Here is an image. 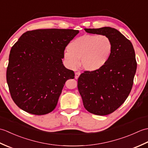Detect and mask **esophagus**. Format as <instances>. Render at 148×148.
<instances>
[{"mask_svg":"<svg viewBox=\"0 0 148 148\" xmlns=\"http://www.w3.org/2000/svg\"><path fill=\"white\" fill-rule=\"evenodd\" d=\"M80 74H81L80 72H75V78H76V79H77V78L79 77V76H80Z\"/></svg>","mask_w":148,"mask_h":148,"instance_id":"obj_1","label":"esophagus"}]
</instances>
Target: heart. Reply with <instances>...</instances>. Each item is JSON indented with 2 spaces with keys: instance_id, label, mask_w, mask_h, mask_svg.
Here are the masks:
<instances>
[{
  "instance_id": "obj_1",
  "label": "heart",
  "mask_w": 148,
  "mask_h": 148,
  "mask_svg": "<svg viewBox=\"0 0 148 148\" xmlns=\"http://www.w3.org/2000/svg\"><path fill=\"white\" fill-rule=\"evenodd\" d=\"M68 48L64 57L69 67H76L81 58L83 69L92 72L101 69L108 61L112 44L106 36L84 34L72 40Z\"/></svg>"
}]
</instances>
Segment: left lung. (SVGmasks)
<instances>
[{
    "label": "left lung",
    "instance_id": "8db88e82",
    "mask_svg": "<svg viewBox=\"0 0 148 148\" xmlns=\"http://www.w3.org/2000/svg\"><path fill=\"white\" fill-rule=\"evenodd\" d=\"M88 33L108 36L112 44L110 57L95 71H84L77 79V88L84 108L92 114L104 116L119 108L131 92L137 69L132 44L115 29H84Z\"/></svg>",
    "mask_w": 148,
    "mask_h": 148
}]
</instances>
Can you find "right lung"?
Here are the masks:
<instances>
[{
	"mask_svg": "<svg viewBox=\"0 0 148 148\" xmlns=\"http://www.w3.org/2000/svg\"><path fill=\"white\" fill-rule=\"evenodd\" d=\"M78 33L73 29L27 31L12 46L6 79L11 98L21 109L36 115L55 109L66 81L74 78L62 58Z\"/></svg>",
	"mask_w": 148,
	"mask_h": 148,
	"instance_id": "right-lung-1",
	"label": "right lung"
}]
</instances>
